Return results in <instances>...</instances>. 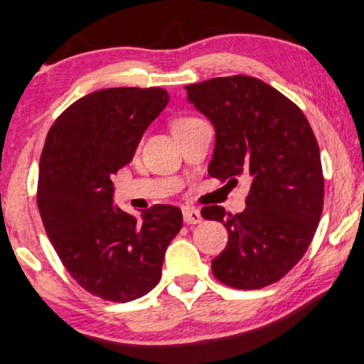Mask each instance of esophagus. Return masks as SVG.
<instances>
[{
  "label": "esophagus",
  "instance_id": "1",
  "mask_svg": "<svg viewBox=\"0 0 364 364\" xmlns=\"http://www.w3.org/2000/svg\"><path fill=\"white\" fill-rule=\"evenodd\" d=\"M183 218H185L186 224H201L203 222V217H201L200 210H196L193 207H186L183 208Z\"/></svg>",
  "mask_w": 364,
  "mask_h": 364
}]
</instances>
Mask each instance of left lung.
I'll use <instances>...</instances> for the list:
<instances>
[{"mask_svg": "<svg viewBox=\"0 0 364 364\" xmlns=\"http://www.w3.org/2000/svg\"><path fill=\"white\" fill-rule=\"evenodd\" d=\"M186 93L215 129L210 176L251 181L244 212L201 210L229 232L213 274L240 290L268 287L301 259L321 220L323 176L312 127L295 103L257 77H213L186 86Z\"/></svg>", "mask_w": 364, "mask_h": 364, "instance_id": "8db88e82", "label": "left lung"}]
</instances>
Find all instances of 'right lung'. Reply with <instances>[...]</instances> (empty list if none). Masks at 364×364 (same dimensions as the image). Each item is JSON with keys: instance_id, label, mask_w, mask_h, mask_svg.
<instances>
[{"instance_id": "obj_1", "label": "right lung", "mask_w": 364, "mask_h": 364, "mask_svg": "<svg viewBox=\"0 0 364 364\" xmlns=\"http://www.w3.org/2000/svg\"><path fill=\"white\" fill-rule=\"evenodd\" d=\"M169 103L163 87H108L82 96L54 122L41 157L37 203L57 256L105 300L146 295L161 279L181 210L154 205L139 218L113 203V174L132 161Z\"/></svg>"}]
</instances>
